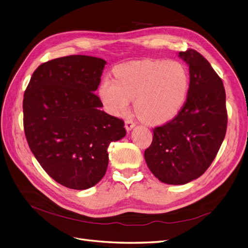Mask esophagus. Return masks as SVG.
<instances>
[{
    "label": "esophagus",
    "mask_w": 248,
    "mask_h": 248,
    "mask_svg": "<svg viewBox=\"0 0 248 248\" xmlns=\"http://www.w3.org/2000/svg\"><path fill=\"white\" fill-rule=\"evenodd\" d=\"M135 125H136V124L132 121V119H126L125 121V130L126 131H131Z\"/></svg>",
    "instance_id": "34e87169"
}]
</instances>
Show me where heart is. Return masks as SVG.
I'll list each match as a JSON object with an SVG mask.
<instances>
[{
  "label": "heart",
  "mask_w": 248,
  "mask_h": 248,
  "mask_svg": "<svg viewBox=\"0 0 248 248\" xmlns=\"http://www.w3.org/2000/svg\"><path fill=\"white\" fill-rule=\"evenodd\" d=\"M115 79L105 78L99 96L110 113L124 114L135 99V111L153 125L167 124L184 106L189 92V75L178 61L144 60L119 66Z\"/></svg>",
  "instance_id": "heart-1"
}]
</instances>
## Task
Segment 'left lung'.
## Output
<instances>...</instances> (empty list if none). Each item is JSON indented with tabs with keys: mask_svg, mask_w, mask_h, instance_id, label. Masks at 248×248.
Segmentation results:
<instances>
[{
	"mask_svg": "<svg viewBox=\"0 0 248 248\" xmlns=\"http://www.w3.org/2000/svg\"><path fill=\"white\" fill-rule=\"evenodd\" d=\"M179 56L189 65L187 100L179 114L153 129L146 163L159 181L184 185L203 175L224 141L228 114L223 81L209 62L188 49Z\"/></svg>",
	"mask_w": 248,
	"mask_h": 248,
	"instance_id": "8db88e82",
	"label": "left lung"
}]
</instances>
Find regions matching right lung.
I'll list each match as a JSON object with an SVG mask.
<instances>
[{
	"label": "right lung",
	"mask_w": 248,
	"mask_h": 248,
	"mask_svg": "<svg viewBox=\"0 0 248 248\" xmlns=\"http://www.w3.org/2000/svg\"><path fill=\"white\" fill-rule=\"evenodd\" d=\"M106 61L70 55L42 63L23 97L27 143L48 175L69 189L95 186L105 175L108 146L125 136L124 123L100 110L94 93Z\"/></svg>",
	"instance_id": "add662e5"
}]
</instances>
